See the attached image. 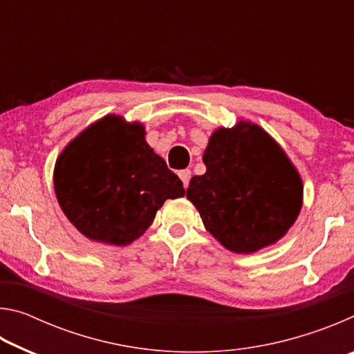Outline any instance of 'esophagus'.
Wrapping results in <instances>:
<instances>
[{
  "label": "esophagus",
  "instance_id": "1",
  "mask_svg": "<svg viewBox=\"0 0 354 354\" xmlns=\"http://www.w3.org/2000/svg\"><path fill=\"white\" fill-rule=\"evenodd\" d=\"M178 175H179V178H181V181H183V184H184V187L187 189L189 181H190V176H192V171L185 169V170H181V171H179Z\"/></svg>",
  "mask_w": 354,
  "mask_h": 354
}]
</instances>
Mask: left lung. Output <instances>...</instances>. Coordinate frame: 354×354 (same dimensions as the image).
<instances>
[{
	"label": "left lung",
	"mask_w": 354,
	"mask_h": 354,
	"mask_svg": "<svg viewBox=\"0 0 354 354\" xmlns=\"http://www.w3.org/2000/svg\"><path fill=\"white\" fill-rule=\"evenodd\" d=\"M203 162L206 173L190 179L187 198L226 250L256 253L287 234L301 211L303 181L267 131L243 120L217 128Z\"/></svg>",
	"instance_id": "8db88e82"
}]
</instances>
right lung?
<instances>
[{"label":"right lung","mask_w":354,"mask_h":354,"mask_svg":"<svg viewBox=\"0 0 354 354\" xmlns=\"http://www.w3.org/2000/svg\"><path fill=\"white\" fill-rule=\"evenodd\" d=\"M145 127L109 113L59 154V206L82 236L106 245L133 243L169 198L184 196L181 179L145 140Z\"/></svg>","instance_id":"1"}]
</instances>
